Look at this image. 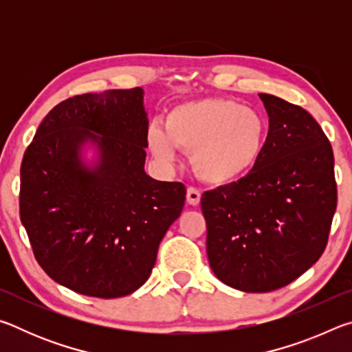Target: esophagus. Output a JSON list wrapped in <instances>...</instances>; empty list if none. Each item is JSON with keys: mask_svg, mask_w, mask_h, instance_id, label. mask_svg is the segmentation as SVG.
Returning a JSON list of instances; mask_svg holds the SVG:
<instances>
[{"mask_svg": "<svg viewBox=\"0 0 352 352\" xmlns=\"http://www.w3.org/2000/svg\"><path fill=\"white\" fill-rule=\"evenodd\" d=\"M200 190L195 189V188H188L186 190V201L190 206H197L200 204Z\"/></svg>", "mask_w": 352, "mask_h": 352, "instance_id": "1", "label": "esophagus"}]
</instances>
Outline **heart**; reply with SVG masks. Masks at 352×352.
Returning <instances> with one entry per match:
<instances>
[{
  "label": "heart",
  "instance_id": "obj_1",
  "mask_svg": "<svg viewBox=\"0 0 352 352\" xmlns=\"http://www.w3.org/2000/svg\"><path fill=\"white\" fill-rule=\"evenodd\" d=\"M269 124L258 110L223 98L183 100L170 107L164 129L152 126L147 144L158 160L174 158L175 147L190 153L201 182L226 186L247 177L264 153Z\"/></svg>",
  "mask_w": 352,
  "mask_h": 352
}]
</instances>
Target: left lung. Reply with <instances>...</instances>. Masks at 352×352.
<instances>
[{"label":"left lung","instance_id":"obj_1","mask_svg":"<svg viewBox=\"0 0 352 352\" xmlns=\"http://www.w3.org/2000/svg\"><path fill=\"white\" fill-rule=\"evenodd\" d=\"M259 98L269 115L261 162L200 201L211 270L250 294L284 287L311 269L337 208L333 153L318 122L281 98Z\"/></svg>","mask_w":352,"mask_h":352}]
</instances>
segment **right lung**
I'll return each instance as SVG.
<instances>
[{
	"label": "right lung",
	"instance_id": "obj_1",
	"mask_svg": "<svg viewBox=\"0 0 352 352\" xmlns=\"http://www.w3.org/2000/svg\"><path fill=\"white\" fill-rule=\"evenodd\" d=\"M142 88L56 105L23 157L20 219L47 276L77 294L119 298L151 276L186 188L144 170Z\"/></svg>",
	"mask_w": 352,
	"mask_h": 352
}]
</instances>
